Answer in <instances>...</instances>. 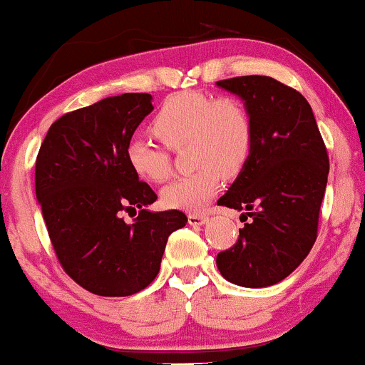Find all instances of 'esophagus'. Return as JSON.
Returning a JSON list of instances; mask_svg holds the SVG:
<instances>
[{"mask_svg": "<svg viewBox=\"0 0 365 365\" xmlns=\"http://www.w3.org/2000/svg\"><path fill=\"white\" fill-rule=\"evenodd\" d=\"M207 220H209V217L202 215V214H190V215H188V224L195 225V227H198V225H204Z\"/></svg>", "mask_w": 365, "mask_h": 365, "instance_id": "esophagus-1", "label": "esophagus"}]
</instances>
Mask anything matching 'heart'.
<instances>
[{"label": "heart", "mask_w": 365, "mask_h": 365, "mask_svg": "<svg viewBox=\"0 0 365 365\" xmlns=\"http://www.w3.org/2000/svg\"><path fill=\"white\" fill-rule=\"evenodd\" d=\"M151 131L170 150L188 143V161L197 167L161 190V202L168 209H204L219 190L220 177H236L252 150V124L244 106L200 91L168 96L151 121ZM126 161L135 175L148 182L160 183L170 175L168 151L141 138L128 141Z\"/></svg>", "instance_id": "1"}]
</instances>
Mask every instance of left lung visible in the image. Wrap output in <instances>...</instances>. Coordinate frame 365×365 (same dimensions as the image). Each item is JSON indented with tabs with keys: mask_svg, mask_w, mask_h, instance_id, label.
Instances as JSON below:
<instances>
[{
	"mask_svg": "<svg viewBox=\"0 0 365 365\" xmlns=\"http://www.w3.org/2000/svg\"><path fill=\"white\" fill-rule=\"evenodd\" d=\"M215 86L242 101L252 124L247 163L217 202L251 220L217 255V267L230 283L266 288L292 274L315 244L329 155L310 104L292 87L266 76Z\"/></svg>",
	"mask_w": 365,
	"mask_h": 365,
	"instance_id": "obj_1",
	"label": "left lung"
}]
</instances>
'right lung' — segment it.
<instances>
[{
    "mask_svg": "<svg viewBox=\"0 0 365 365\" xmlns=\"http://www.w3.org/2000/svg\"><path fill=\"white\" fill-rule=\"evenodd\" d=\"M151 94L126 92L63 114L50 126L35 165V192L55 255L87 292L129 297L156 278L180 210L151 212L148 183L129 168L126 145L153 110ZM141 208L131 225L123 210Z\"/></svg>",
    "mask_w": 365,
    "mask_h": 365,
    "instance_id": "add662e5",
    "label": "right lung"
}]
</instances>
